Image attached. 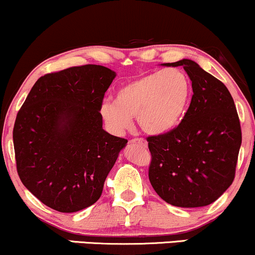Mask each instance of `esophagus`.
<instances>
[{"label":"esophagus","mask_w":255,"mask_h":255,"mask_svg":"<svg viewBox=\"0 0 255 255\" xmlns=\"http://www.w3.org/2000/svg\"><path fill=\"white\" fill-rule=\"evenodd\" d=\"M131 142H139V144H141L142 146L147 145V142H146V140L141 139V137H136V139H133V140H131Z\"/></svg>","instance_id":"34e87169"}]
</instances>
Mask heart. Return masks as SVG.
I'll return each mask as SVG.
<instances>
[{"instance_id":"b5f03b06","label":"heart","mask_w":255,"mask_h":255,"mask_svg":"<svg viewBox=\"0 0 255 255\" xmlns=\"http://www.w3.org/2000/svg\"><path fill=\"white\" fill-rule=\"evenodd\" d=\"M191 92V80L182 69L152 72L122 85L116 101L102 104L101 114L105 124L118 133L130 128L133 116H136L145 133L158 135L182 119Z\"/></svg>"}]
</instances>
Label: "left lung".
Returning a JSON list of instances; mask_svg holds the SVG:
<instances>
[{"mask_svg":"<svg viewBox=\"0 0 255 255\" xmlns=\"http://www.w3.org/2000/svg\"><path fill=\"white\" fill-rule=\"evenodd\" d=\"M163 66H182L193 96L181 124L148 136V178L163 200L178 207L212 204L235 177L241 126L227 86L194 61L183 58Z\"/></svg>","mask_w":255,"mask_h":255,"instance_id":"1","label":"left lung"}]
</instances>
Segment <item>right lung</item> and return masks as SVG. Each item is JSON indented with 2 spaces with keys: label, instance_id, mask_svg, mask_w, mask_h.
<instances>
[{
  "label": "right lung",
  "instance_id": "add662e5",
  "mask_svg": "<svg viewBox=\"0 0 255 255\" xmlns=\"http://www.w3.org/2000/svg\"><path fill=\"white\" fill-rule=\"evenodd\" d=\"M115 77L97 64L45 74L17 113L13 129L17 174L52 210L71 213L95 204L127 145L103 129L99 113Z\"/></svg>",
  "mask_w": 255,
  "mask_h": 255
}]
</instances>
